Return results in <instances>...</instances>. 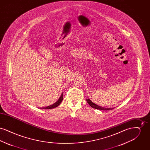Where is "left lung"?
<instances>
[{
  "mask_svg": "<svg viewBox=\"0 0 150 150\" xmlns=\"http://www.w3.org/2000/svg\"><path fill=\"white\" fill-rule=\"evenodd\" d=\"M86 102H88V103L91 107H92V108H96V109L100 110H106V111H107V110H111L113 109V108H106V107H102V106H100L96 105V103H93V102L90 99H89V98L86 99Z\"/></svg>",
  "mask_w": 150,
  "mask_h": 150,
  "instance_id": "obj_1",
  "label": "left lung"
}]
</instances>
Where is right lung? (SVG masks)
Here are the masks:
<instances>
[{
  "mask_svg": "<svg viewBox=\"0 0 150 150\" xmlns=\"http://www.w3.org/2000/svg\"><path fill=\"white\" fill-rule=\"evenodd\" d=\"M62 100H63V93L61 94L60 97L59 98V99L58 100H57L56 103H53V104L52 105L48 106H47V107H41V108H40V109H45V110H47V109H51V108H55V107L58 106L61 104V102L62 101Z\"/></svg>",
  "mask_w": 150,
  "mask_h": 150,
  "instance_id": "add662e5",
  "label": "right lung"
}]
</instances>
